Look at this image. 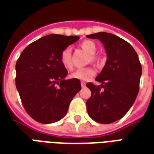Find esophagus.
Listing matches in <instances>:
<instances>
[{
	"mask_svg": "<svg viewBox=\"0 0 154 154\" xmlns=\"http://www.w3.org/2000/svg\"><path fill=\"white\" fill-rule=\"evenodd\" d=\"M81 86H82V88H84V87H86V83H85L84 82H81Z\"/></svg>",
	"mask_w": 154,
	"mask_h": 154,
	"instance_id": "obj_1",
	"label": "esophagus"
}]
</instances>
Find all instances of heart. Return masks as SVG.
<instances>
[{
    "instance_id": "1",
    "label": "heart",
    "mask_w": 154,
    "mask_h": 154,
    "mask_svg": "<svg viewBox=\"0 0 154 154\" xmlns=\"http://www.w3.org/2000/svg\"><path fill=\"white\" fill-rule=\"evenodd\" d=\"M80 46L84 51L91 54L90 60L93 62L97 60V55L94 54L97 51V45L93 41L85 40L81 44ZM60 61L63 66L67 70H72L73 68V63L72 60L71 49L69 48H66L61 53ZM94 75H95V70L92 67H84V68H80L75 71L73 73H72L71 77L80 81H87L89 80L91 77H93Z\"/></svg>"
}]
</instances>
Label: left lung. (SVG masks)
<instances>
[{"instance_id": "obj_1", "label": "left lung", "mask_w": 154, "mask_h": 154, "mask_svg": "<svg viewBox=\"0 0 154 154\" xmlns=\"http://www.w3.org/2000/svg\"><path fill=\"white\" fill-rule=\"evenodd\" d=\"M87 37L98 38L108 57L96 77L100 86L87 84L91 91L87 100V112L97 122L110 124L121 119L135 101L142 74L141 63L134 48L116 35L99 32Z\"/></svg>"}]
</instances>
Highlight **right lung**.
Returning a JSON list of instances; mask_svg holds the SVG:
<instances>
[{"instance_id":"add662e5","label":"right lung","mask_w":154,"mask_h":154,"mask_svg":"<svg viewBox=\"0 0 154 154\" xmlns=\"http://www.w3.org/2000/svg\"><path fill=\"white\" fill-rule=\"evenodd\" d=\"M79 39L78 36L48 35L23 50L15 64V85L29 116L41 124L58 121L82 89L77 79L65 80L67 71L61 53Z\"/></svg>"}]
</instances>
